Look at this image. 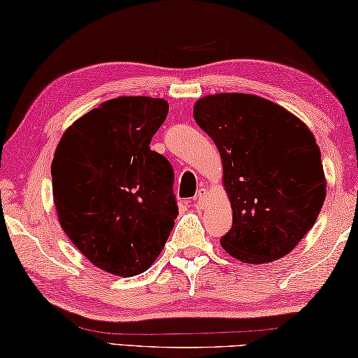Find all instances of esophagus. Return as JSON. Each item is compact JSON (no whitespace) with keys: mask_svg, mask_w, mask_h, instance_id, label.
Returning a JSON list of instances; mask_svg holds the SVG:
<instances>
[{"mask_svg":"<svg viewBox=\"0 0 358 358\" xmlns=\"http://www.w3.org/2000/svg\"><path fill=\"white\" fill-rule=\"evenodd\" d=\"M206 203H208V192H206V189H200L195 195V198L192 200V204L195 208L203 209L204 206H206Z\"/></svg>","mask_w":358,"mask_h":358,"instance_id":"obj_1","label":"esophagus"}]
</instances>
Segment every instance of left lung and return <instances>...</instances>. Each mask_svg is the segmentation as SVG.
<instances>
[{"mask_svg": "<svg viewBox=\"0 0 358 358\" xmlns=\"http://www.w3.org/2000/svg\"><path fill=\"white\" fill-rule=\"evenodd\" d=\"M193 119L217 145L233 225V259L262 265L290 254L324 206L327 180L311 130L285 108L249 93L198 99Z\"/></svg>", "mask_w": 358, "mask_h": 358, "instance_id": "8db88e82", "label": "left lung"}]
</instances>
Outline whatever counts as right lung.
I'll use <instances>...</instances> for the list:
<instances>
[{"label": "right lung", "instance_id": "add662e5", "mask_svg": "<svg viewBox=\"0 0 358 358\" xmlns=\"http://www.w3.org/2000/svg\"><path fill=\"white\" fill-rule=\"evenodd\" d=\"M168 109L163 98H113L76 120L55 149L58 222L92 265L115 276L149 269L179 214L173 168L149 149Z\"/></svg>", "mask_w": 358, "mask_h": 358}]
</instances>
